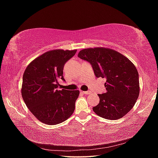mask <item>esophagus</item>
Here are the masks:
<instances>
[{
  "instance_id": "obj_1",
  "label": "esophagus",
  "mask_w": 158,
  "mask_h": 158,
  "mask_svg": "<svg viewBox=\"0 0 158 158\" xmlns=\"http://www.w3.org/2000/svg\"><path fill=\"white\" fill-rule=\"evenodd\" d=\"M82 94H91V92L90 91H83V92H82Z\"/></svg>"
}]
</instances>
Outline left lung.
Wrapping results in <instances>:
<instances>
[{
	"mask_svg": "<svg viewBox=\"0 0 158 158\" xmlns=\"http://www.w3.org/2000/svg\"><path fill=\"white\" fill-rule=\"evenodd\" d=\"M78 56L90 63L97 78L106 79V92L98 94L99 103L93 107L94 111L109 120H117L130 111L140 92L139 76L131 60L103 47L83 49Z\"/></svg>",
	"mask_w": 158,
	"mask_h": 158,
	"instance_id": "8db88e82",
	"label": "left lung"
}]
</instances>
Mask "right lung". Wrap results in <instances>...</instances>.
<instances>
[{
    "label": "right lung",
    "mask_w": 158,
    "mask_h": 158,
    "mask_svg": "<svg viewBox=\"0 0 158 158\" xmlns=\"http://www.w3.org/2000/svg\"><path fill=\"white\" fill-rule=\"evenodd\" d=\"M76 50H52L38 56L27 66L23 75L22 96L38 120L55 125L69 118L75 109L78 90H58L59 80L65 81V63Z\"/></svg>",
    "instance_id": "right-lung-1"
}]
</instances>
